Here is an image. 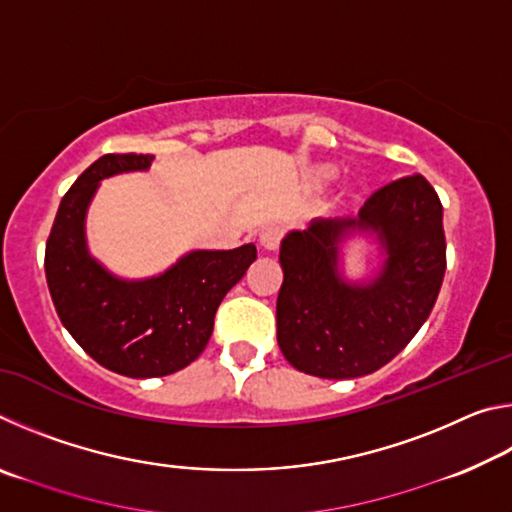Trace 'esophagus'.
<instances>
[{"label": "esophagus", "instance_id": "obj_1", "mask_svg": "<svg viewBox=\"0 0 512 512\" xmlns=\"http://www.w3.org/2000/svg\"><path fill=\"white\" fill-rule=\"evenodd\" d=\"M282 237H284L282 225H266V228L259 230V244H262L266 250H275L280 246Z\"/></svg>", "mask_w": 512, "mask_h": 512}]
</instances>
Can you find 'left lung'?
<instances>
[{
	"label": "left lung",
	"instance_id": "1",
	"mask_svg": "<svg viewBox=\"0 0 512 512\" xmlns=\"http://www.w3.org/2000/svg\"><path fill=\"white\" fill-rule=\"evenodd\" d=\"M375 234L387 259L366 285L338 273V241ZM443 205L413 173L379 187L357 216L314 219L280 248L277 343L293 368L323 379H354L395 359L429 318L447 268Z\"/></svg>",
	"mask_w": 512,
	"mask_h": 512
}]
</instances>
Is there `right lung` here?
<instances>
[{"label":"right lung","mask_w":512,"mask_h":512,"mask_svg":"<svg viewBox=\"0 0 512 512\" xmlns=\"http://www.w3.org/2000/svg\"><path fill=\"white\" fill-rule=\"evenodd\" d=\"M153 155L108 153L90 164L60 201L51 225L45 273L51 300L74 341L117 375L146 379L183 370L205 350L214 314L248 266L255 244L194 250L149 280H121L88 253L85 212L99 180L146 171Z\"/></svg>","instance_id":"right-lung-1"}]
</instances>
